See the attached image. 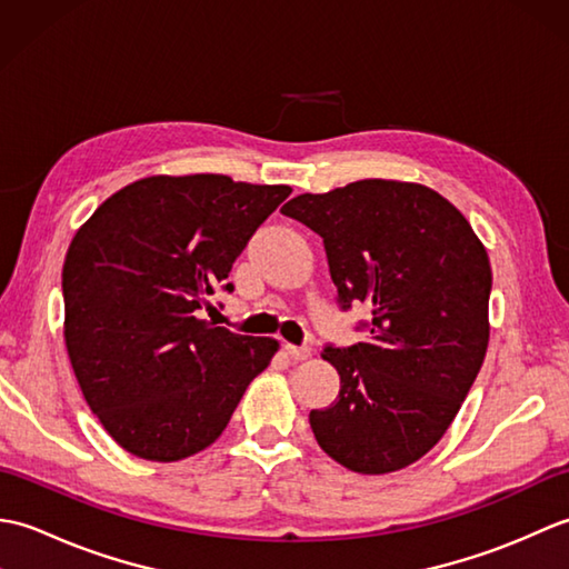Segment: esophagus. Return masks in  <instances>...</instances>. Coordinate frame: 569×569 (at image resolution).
Returning a JSON list of instances; mask_svg holds the SVG:
<instances>
[{"mask_svg":"<svg viewBox=\"0 0 569 569\" xmlns=\"http://www.w3.org/2000/svg\"><path fill=\"white\" fill-rule=\"evenodd\" d=\"M286 355L296 359V361H306L312 355V349L306 347V345H300V347L298 345H286Z\"/></svg>","mask_w":569,"mask_h":569,"instance_id":"esophagus-1","label":"esophagus"}]
</instances>
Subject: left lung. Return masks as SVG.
Returning a JSON list of instances; mask_svg holds the SVG:
<instances>
[{"instance_id": "left-lung-1", "label": "left lung", "mask_w": 569, "mask_h": 569, "mask_svg": "<svg viewBox=\"0 0 569 569\" xmlns=\"http://www.w3.org/2000/svg\"><path fill=\"white\" fill-rule=\"evenodd\" d=\"M281 212L322 237L340 308H371L365 342L322 349L340 396L310 410L318 445L359 475L413 465L450 428L487 355L485 244L440 192L401 180L306 192Z\"/></svg>"}]
</instances>
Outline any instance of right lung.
Wrapping results in <instances>:
<instances>
[{"mask_svg": "<svg viewBox=\"0 0 569 569\" xmlns=\"http://www.w3.org/2000/svg\"><path fill=\"white\" fill-rule=\"evenodd\" d=\"M291 188L151 176L72 237L66 347L84 401L127 452L178 462L212 445L278 342L202 320L232 263Z\"/></svg>", "mask_w": 569, "mask_h": 569, "instance_id": "obj_1", "label": "right lung"}]
</instances>
